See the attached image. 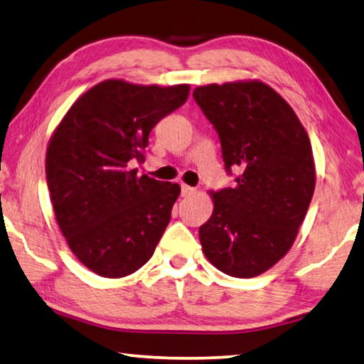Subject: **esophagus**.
Returning <instances> with one entry per match:
<instances>
[{"mask_svg":"<svg viewBox=\"0 0 364 364\" xmlns=\"http://www.w3.org/2000/svg\"><path fill=\"white\" fill-rule=\"evenodd\" d=\"M195 192H196V190L193 187H190V186H182L181 187V193H182L183 198H188V196H192Z\"/></svg>","mask_w":364,"mask_h":364,"instance_id":"1","label":"esophagus"}]
</instances>
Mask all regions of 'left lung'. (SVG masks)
Masks as SVG:
<instances>
[{
    "mask_svg": "<svg viewBox=\"0 0 364 364\" xmlns=\"http://www.w3.org/2000/svg\"><path fill=\"white\" fill-rule=\"evenodd\" d=\"M196 104L219 134L237 186L209 192L213 215L200 227L206 259L235 278H252L286 256L315 192L309 134L291 105L262 81L198 86Z\"/></svg>",
    "mask_w": 364,
    "mask_h": 364,
    "instance_id": "1",
    "label": "left lung"
}]
</instances>
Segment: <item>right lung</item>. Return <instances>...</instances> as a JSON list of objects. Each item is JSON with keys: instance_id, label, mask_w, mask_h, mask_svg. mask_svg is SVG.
Listing matches in <instances>:
<instances>
[{"instance_id": "obj_1", "label": "right lung", "mask_w": 364, "mask_h": 364, "mask_svg": "<svg viewBox=\"0 0 364 364\" xmlns=\"http://www.w3.org/2000/svg\"><path fill=\"white\" fill-rule=\"evenodd\" d=\"M188 85L105 80L78 97L48 144L46 178L55 220L80 262L123 278L149 262L181 195L177 183L137 176L149 134L186 104Z\"/></svg>"}]
</instances>
